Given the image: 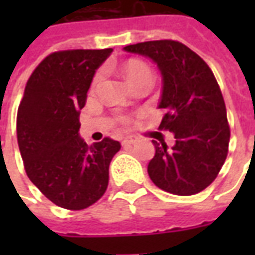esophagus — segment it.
Returning <instances> with one entry per match:
<instances>
[{
    "label": "esophagus",
    "mask_w": 255,
    "mask_h": 255,
    "mask_svg": "<svg viewBox=\"0 0 255 255\" xmlns=\"http://www.w3.org/2000/svg\"><path fill=\"white\" fill-rule=\"evenodd\" d=\"M138 142V138L136 136H127V138L123 139V146H131V144L136 143Z\"/></svg>",
    "instance_id": "obj_1"
}]
</instances>
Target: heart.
<instances>
[{"label": "heart", "instance_id": "heart-1", "mask_svg": "<svg viewBox=\"0 0 255 255\" xmlns=\"http://www.w3.org/2000/svg\"><path fill=\"white\" fill-rule=\"evenodd\" d=\"M124 75H126V78H127L128 83L131 84V86H135L139 82H142L144 79H151V71H150V68L146 65L142 61H139V60H129L126 65H124ZM102 76H104V72L102 71H98V72L95 73L94 79H93V89H95L100 82L102 80Z\"/></svg>", "mask_w": 255, "mask_h": 255}]
</instances>
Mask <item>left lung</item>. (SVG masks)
<instances>
[{
    "instance_id": "8db88e82",
    "label": "left lung",
    "mask_w": 255,
    "mask_h": 255,
    "mask_svg": "<svg viewBox=\"0 0 255 255\" xmlns=\"http://www.w3.org/2000/svg\"><path fill=\"white\" fill-rule=\"evenodd\" d=\"M124 50L150 58L162 76L160 124L175 135V144L153 140L147 165L151 182L175 195H194L219 175L228 154L230 126L224 98L208 64L176 41H149Z\"/></svg>"
}]
</instances>
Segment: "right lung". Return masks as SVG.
<instances>
[{
	"label": "right lung",
	"mask_w": 255,
	"mask_h": 255,
	"mask_svg": "<svg viewBox=\"0 0 255 255\" xmlns=\"http://www.w3.org/2000/svg\"><path fill=\"white\" fill-rule=\"evenodd\" d=\"M113 49L49 54L27 82L17 111V143L27 176L57 206L82 210L105 194L109 164L120 150L111 138L87 144L79 115L95 71Z\"/></svg>",
	"instance_id": "right-lung-1"
}]
</instances>
